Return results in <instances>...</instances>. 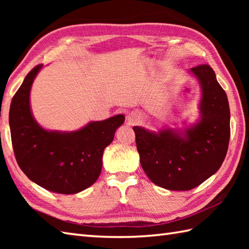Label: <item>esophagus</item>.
<instances>
[{
    "label": "esophagus",
    "instance_id": "1",
    "mask_svg": "<svg viewBox=\"0 0 249 249\" xmlns=\"http://www.w3.org/2000/svg\"><path fill=\"white\" fill-rule=\"evenodd\" d=\"M127 121L129 122V124H131V125L138 123V122L140 121V115L137 112H130L127 115Z\"/></svg>",
    "mask_w": 249,
    "mask_h": 249
}]
</instances>
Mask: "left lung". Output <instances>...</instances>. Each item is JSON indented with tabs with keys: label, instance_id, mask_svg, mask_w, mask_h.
Masks as SVG:
<instances>
[{
	"label": "left lung",
	"instance_id": "8db88e82",
	"mask_svg": "<svg viewBox=\"0 0 249 249\" xmlns=\"http://www.w3.org/2000/svg\"><path fill=\"white\" fill-rule=\"evenodd\" d=\"M201 88L199 119L179 128L155 133L134 126L140 163L157 186L189 190L220 168L230 138V109L226 92L209 65L190 70ZM185 123V122H184Z\"/></svg>",
	"mask_w": 249,
	"mask_h": 249
}]
</instances>
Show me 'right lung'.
<instances>
[{
    "label": "right lung",
    "mask_w": 249,
    "mask_h": 249,
    "mask_svg": "<svg viewBox=\"0 0 249 249\" xmlns=\"http://www.w3.org/2000/svg\"><path fill=\"white\" fill-rule=\"evenodd\" d=\"M43 65L32 70L13 97L9 127L16 160L32 182L50 192L71 195L91 186L103 167V153L124 123L123 114L89 122L75 131L47 130L32 114L30 92Z\"/></svg>",
    "instance_id": "add662e5"
}]
</instances>
